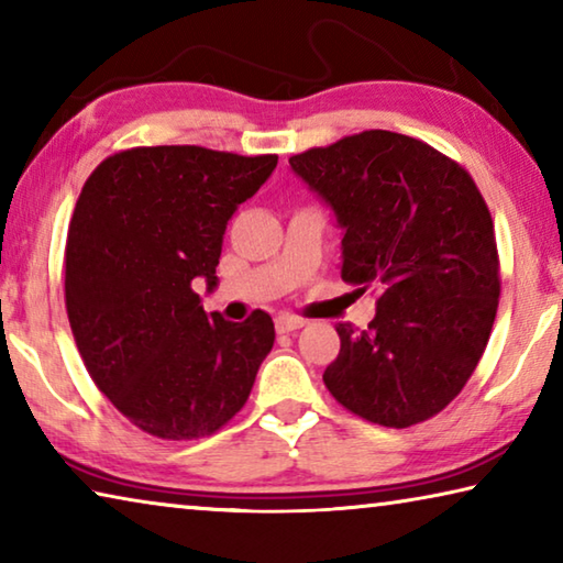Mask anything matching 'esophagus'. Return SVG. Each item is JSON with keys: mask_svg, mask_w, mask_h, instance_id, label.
Returning a JSON list of instances; mask_svg holds the SVG:
<instances>
[{"mask_svg": "<svg viewBox=\"0 0 563 563\" xmlns=\"http://www.w3.org/2000/svg\"><path fill=\"white\" fill-rule=\"evenodd\" d=\"M305 325V320L302 318H295V316H278L275 318V330L280 332H295V330H300Z\"/></svg>", "mask_w": 563, "mask_h": 563, "instance_id": "obj_1", "label": "esophagus"}]
</instances>
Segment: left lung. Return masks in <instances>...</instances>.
<instances>
[{
	"label": "left lung",
	"instance_id": "left-lung-1",
	"mask_svg": "<svg viewBox=\"0 0 563 563\" xmlns=\"http://www.w3.org/2000/svg\"><path fill=\"white\" fill-rule=\"evenodd\" d=\"M345 228L342 280L377 292L367 330L338 325L325 387L347 412L405 430L462 393L487 350L501 292L487 201L462 164L369 129L290 156Z\"/></svg>",
	"mask_w": 563,
	"mask_h": 563
}]
</instances>
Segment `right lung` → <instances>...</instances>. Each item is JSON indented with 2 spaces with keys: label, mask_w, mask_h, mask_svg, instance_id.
<instances>
[{
  "label": "right lung",
  "mask_w": 563,
  "mask_h": 563,
  "mask_svg": "<svg viewBox=\"0 0 563 563\" xmlns=\"http://www.w3.org/2000/svg\"><path fill=\"white\" fill-rule=\"evenodd\" d=\"M278 156L136 146L103 158L76 201L64 302L76 347L111 405L158 440L211 437L241 412L275 342L268 312L206 316L225 225Z\"/></svg>",
  "instance_id": "add662e5"
}]
</instances>
